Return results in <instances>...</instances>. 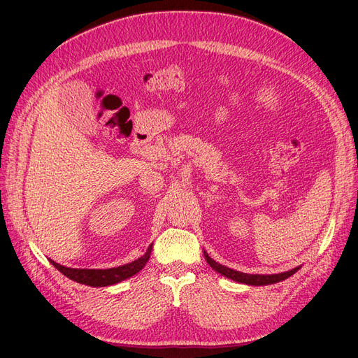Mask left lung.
Instances as JSON below:
<instances>
[{"instance_id":"left-lung-1","label":"left lung","mask_w":358,"mask_h":358,"mask_svg":"<svg viewBox=\"0 0 358 358\" xmlns=\"http://www.w3.org/2000/svg\"><path fill=\"white\" fill-rule=\"evenodd\" d=\"M204 257H206V262L209 263V266L216 270V272L227 276L229 279H233V280H237V282L241 284H246V285H270V284H276V282H280V280H284L287 278H289L291 275H294L299 267L292 268V270H288V272H284V273H278V275H249V273H242V272H237V270H233L230 267H225L220 263L213 262V259L204 252Z\"/></svg>"}]
</instances>
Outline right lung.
I'll return each mask as SVG.
<instances>
[{
	"label": "right lung",
	"instance_id": "add662e5",
	"mask_svg": "<svg viewBox=\"0 0 358 358\" xmlns=\"http://www.w3.org/2000/svg\"><path fill=\"white\" fill-rule=\"evenodd\" d=\"M150 251H152V245L148 248V251L143 257L137 258L136 262L128 263L124 266L119 267H113V268H70L66 266H61L55 262L50 263L55 266L62 275H66L67 278H70L71 280H76L79 284H85V285H91V287H107V285H113L121 282V280L131 278L133 275L138 273L140 270L145 267V264L148 263V259L150 257Z\"/></svg>",
	"mask_w": 358,
	"mask_h": 358
}]
</instances>
